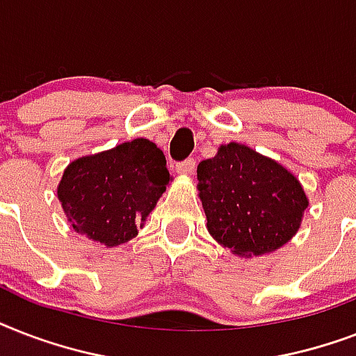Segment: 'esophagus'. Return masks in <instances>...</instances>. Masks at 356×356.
<instances>
[{
  "instance_id": "esophagus-1",
  "label": "esophagus",
  "mask_w": 356,
  "mask_h": 356,
  "mask_svg": "<svg viewBox=\"0 0 356 356\" xmlns=\"http://www.w3.org/2000/svg\"><path fill=\"white\" fill-rule=\"evenodd\" d=\"M195 170V159L194 156H188V159H184V161L177 162V172L184 173V175H190V173H194Z\"/></svg>"
}]
</instances>
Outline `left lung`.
Returning <instances> with one entry per match:
<instances>
[{
  "label": "left lung",
  "instance_id": "8db88e82",
  "mask_svg": "<svg viewBox=\"0 0 356 356\" xmlns=\"http://www.w3.org/2000/svg\"><path fill=\"white\" fill-rule=\"evenodd\" d=\"M197 181L209 233L238 254L270 253L284 245L309 207L286 168L234 142L200 162Z\"/></svg>",
  "mask_w": 356,
  "mask_h": 356
}]
</instances>
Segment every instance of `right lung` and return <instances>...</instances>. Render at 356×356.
I'll return each mask as SVG.
<instances>
[{
    "mask_svg": "<svg viewBox=\"0 0 356 356\" xmlns=\"http://www.w3.org/2000/svg\"><path fill=\"white\" fill-rule=\"evenodd\" d=\"M168 183L164 153L136 138L72 162L57 194L77 233L113 248L138 233Z\"/></svg>",
    "mask_w": 356,
    "mask_h": 356,
    "instance_id": "right-lung-1",
    "label": "right lung"
}]
</instances>
